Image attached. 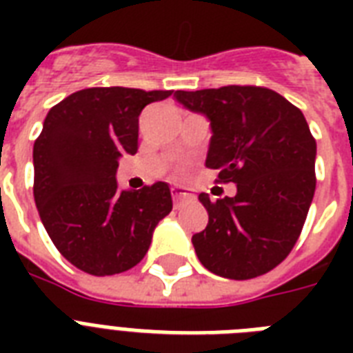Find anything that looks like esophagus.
Segmentation results:
<instances>
[{"instance_id":"obj_1","label":"esophagus","mask_w":353,"mask_h":353,"mask_svg":"<svg viewBox=\"0 0 353 353\" xmlns=\"http://www.w3.org/2000/svg\"><path fill=\"white\" fill-rule=\"evenodd\" d=\"M172 198H174V203L181 205L183 201H188V199H192L194 194L188 192L187 188L176 187V188H172Z\"/></svg>"}]
</instances>
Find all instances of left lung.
Segmentation results:
<instances>
[{"mask_svg": "<svg viewBox=\"0 0 353 353\" xmlns=\"http://www.w3.org/2000/svg\"><path fill=\"white\" fill-rule=\"evenodd\" d=\"M179 104L210 121L207 168L234 183V198L210 201L205 231L192 236L210 273L247 280L284 260L301 236L315 194L317 143L296 106L256 85L176 91Z\"/></svg>", "mask_w": 353, "mask_h": 353, "instance_id": "8db88e82", "label": "left lung"}]
</instances>
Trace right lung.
<instances>
[{
    "mask_svg": "<svg viewBox=\"0 0 353 353\" xmlns=\"http://www.w3.org/2000/svg\"><path fill=\"white\" fill-rule=\"evenodd\" d=\"M172 91L88 88L47 113L32 150L34 201L47 234L65 260L95 276L117 274L144 258L172 210L163 181L119 190V157L135 154L139 115Z\"/></svg>",
    "mask_w": 353,
    "mask_h": 353,
    "instance_id": "obj_1",
    "label": "right lung"
}]
</instances>
